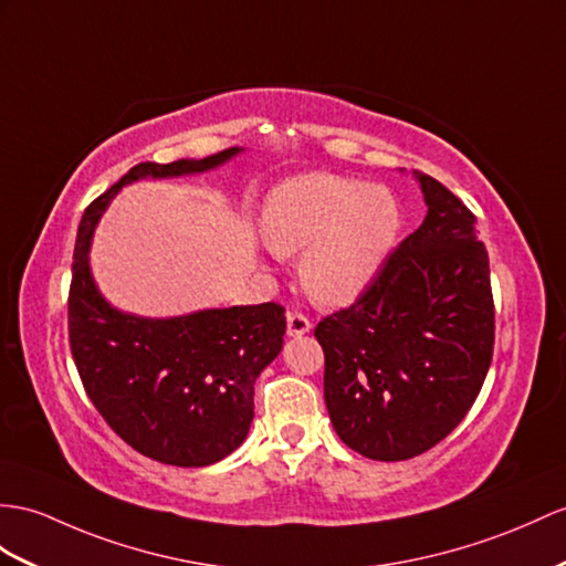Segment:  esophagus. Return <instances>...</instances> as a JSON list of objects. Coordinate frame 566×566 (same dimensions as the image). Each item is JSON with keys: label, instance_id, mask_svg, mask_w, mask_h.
I'll use <instances>...</instances> for the list:
<instances>
[{"label": "esophagus", "instance_id": "esophagus-1", "mask_svg": "<svg viewBox=\"0 0 566 566\" xmlns=\"http://www.w3.org/2000/svg\"><path fill=\"white\" fill-rule=\"evenodd\" d=\"M312 328L307 314L302 312H287V336H302Z\"/></svg>", "mask_w": 566, "mask_h": 566}]
</instances>
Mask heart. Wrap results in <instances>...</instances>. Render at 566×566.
<instances>
[{"label": "heart", "mask_w": 566, "mask_h": 566, "mask_svg": "<svg viewBox=\"0 0 566 566\" xmlns=\"http://www.w3.org/2000/svg\"><path fill=\"white\" fill-rule=\"evenodd\" d=\"M401 228L391 189L334 172L285 179L266 199L261 230L275 254H300L307 293L346 305L375 281Z\"/></svg>", "instance_id": "obj_1"}]
</instances>
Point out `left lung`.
Masks as SVG:
<instances>
[{
  "instance_id": "left-lung-1",
  "label": "left lung",
  "mask_w": 566,
  "mask_h": 566,
  "mask_svg": "<svg viewBox=\"0 0 566 566\" xmlns=\"http://www.w3.org/2000/svg\"><path fill=\"white\" fill-rule=\"evenodd\" d=\"M427 216L348 307L326 314L324 398L334 430L375 461L430 451L471 410L494 350V300L478 218L418 175Z\"/></svg>"
}]
</instances>
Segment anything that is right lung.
<instances>
[{
  "label": "right lung",
  "mask_w": 566,
  "mask_h": 566,
  "mask_svg": "<svg viewBox=\"0 0 566 566\" xmlns=\"http://www.w3.org/2000/svg\"><path fill=\"white\" fill-rule=\"evenodd\" d=\"M238 150L134 165L88 203L76 232L66 316L81 384L109 430L168 465H209L244 442L254 418V381L283 348L285 307L264 302L177 319H139L109 307L95 291L88 247L101 213L124 185L146 175L203 172Z\"/></svg>",
  "instance_id": "1"
}]
</instances>
